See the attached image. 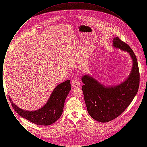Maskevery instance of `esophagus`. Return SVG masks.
Wrapping results in <instances>:
<instances>
[{
	"instance_id": "obj_1",
	"label": "esophagus",
	"mask_w": 147,
	"mask_h": 147,
	"mask_svg": "<svg viewBox=\"0 0 147 147\" xmlns=\"http://www.w3.org/2000/svg\"><path fill=\"white\" fill-rule=\"evenodd\" d=\"M71 84H72V87L74 88H78L79 86L80 83H79V82L77 80L75 79L72 81Z\"/></svg>"
}]
</instances>
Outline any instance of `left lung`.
Returning a JSON list of instances; mask_svg holds the SVG:
<instances>
[{
	"instance_id": "8db88e82",
	"label": "left lung",
	"mask_w": 147,
	"mask_h": 147,
	"mask_svg": "<svg viewBox=\"0 0 147 147\" xmlns=\"http://www.w3.org/2000/svg\"><path fill=\"white\" fill-rule=\"evenodd\" d=\"M113 47L127 52L132 61L130 74L120 84L107 86L88 74H84L82 90L87 110L92 119L107 122L123 112L136 95L140 85L138 62L132 49L119 37L113 39Z\"/></svg>"
}]
</instances>
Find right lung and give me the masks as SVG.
Returning <instances> with one entry per match:
<instances>
[{
  "mask_svg": "<svg viewBox=\"0 0 147 147\" xmlns=\"http://www.w3.org/2000/svg\"><path fill=\"white\" fill-rule=\"evenodd\" d=\"M71 90L70 82L67 80L58 84L51 93L47 102L35 111H27L18 107L10 101L14 110L20 116L37 125L49 126L55 123L63 112L64 102Z\"/></svg>",
  "mask_w": 147,
  "mask_h": 147,
  "instance_id": "obj_1",
  "label": "right lung"
}]
</instances>
